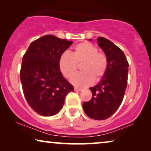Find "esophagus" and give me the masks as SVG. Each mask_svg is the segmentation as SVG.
<instances>
[{
    "label": "esophagus",
    "instance_id": "esophagus-1",
    "mask_svg": "<svg viewBox=\"0 0 151 151\" xmlns=\"http://www.w3.org/2000/svg\"><path fill=\"white\" fill-rule=\"evenodd\" d=\"M82 90V88H81L74 87V91H81Z\"/></svg>",
    "mask_w": 151,
    "mask_h": 151
}]
</instances>
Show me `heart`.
Returning a JSON list of instances; mask_svg holds the SVG:
<instances>
[{
	"label": "heart",
	"mask_w": 151,
	"mask_h": 151,
	"mask_svg": "<svg viewBox=\"0 0 151 151\" xmlns=\"http://www.w3.org/2000/svg\"><path fill=\"white\" fill-rule=\"evenodd\" d=\"M81 65L82 72L71 78V83L75 86L84 87L90 85L95 80L101 79L108 68V59L104 53L99 52L94 45L88 42H81L73 48L72 55L63 53L59 58L58 67L64 77L71 78Z\"/></svg>",
	"instance_id": "heart-1"
}]
</instances>
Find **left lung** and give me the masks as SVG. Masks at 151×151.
<instances>
[{"instance_id":"obj_1","label":"left lung","mask_w":151,"mask_h":151,"mask_svg":"<svg viewBox=\"0 0 151 151\" xmlns=\"http://www.w3.org/2000/svg\"><path fill=\"white\" fill-rule=\"evenodd\" d=\"M98 42L108 59V68L100 82L90 88L92 98L84 102L82 107L90 118L102 120L110 117L122 102L127 86L129 63L122 50L111 41L98 37Z\"/></svg>"}]
</instances>
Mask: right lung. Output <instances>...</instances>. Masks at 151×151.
Segmentation results:
<instances>
[{
	"instance_id": "1",
	"label": "right lung",
	"mask_w": 151,
	"mask_h": 151,
	"mask_svg": "<svg viewBox=\"0 0 151 151\" xmlns=\"http://www.w3.org/2000/svg\"><path fill=\"white\" fill-rule=\"evenodd\" d=\"M72 44V41L47 35L33 41L22 57V91L29 105L39 115L57 114L67 95L73 91L58 67L60 56Z\"/></svg>"
}]
</instances>
